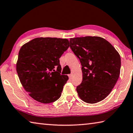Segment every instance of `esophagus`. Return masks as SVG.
<instances>
[{
	"label": "esophagus",
	"instance_id": "34e87169",
	"mask_svg": "<svg viewBox=\"0 0 133 133\" xmlns=\"http://www.w3.org/2000/svg\"><path fill=\"white\" fill-rule=\"evenodd\" d=\"M68 76H69V78H70V79H71V78H72V74H69Z\"/></svg>",
	"mask_w": 133,
	"mask_h": 133
}]
</instances>
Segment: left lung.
I'll return each instance as SVG.
<instances>
[{"label":"left lung","mask_w":133,"mask_h":133,"mask_svg":"<svg viewBox=\"0 0 133 133\" xmlns=\"http://www.w3.org/2000/svg\"><path fill=\"white\" fill-rule=\"evenodd\" d=\"M70 47L82 66L83 81L76 88L79 97L88 103L104 99L119 78L121 67L119 53L99 37L70 38Z\"/></svg>","instance_id":"left-lung-1"}]
</instances>
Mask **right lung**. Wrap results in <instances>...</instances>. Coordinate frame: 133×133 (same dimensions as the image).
Segmentation results:
<instances>
[{"label":"right lung","mask_w":133,"mask_h":133,"mask_svg":"<svg viewBox=\"0 0 133 133\" xmlns=\"http://www.w3.org/2000/svg\"><path fill=\"white\" fill-rule=\"evenodd\" d=\"M69 47L68 39L49 37L35 38L21 46L16 70L24 88L34 99L49 103L60 97L69 77L60 74L59 58Z\"/></svg>","instance_id":"obj_1"}]
</instances>
